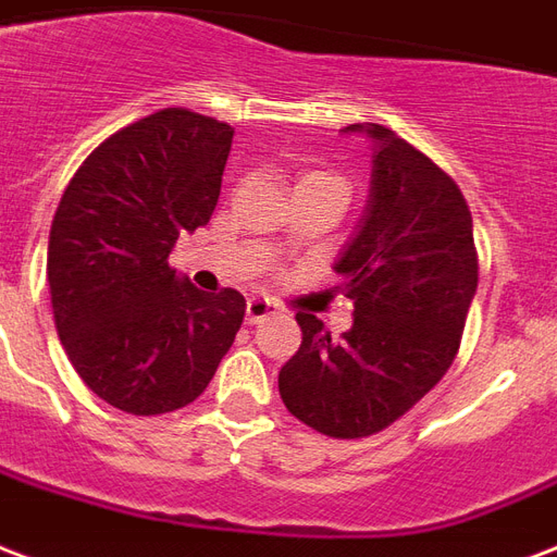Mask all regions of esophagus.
Here are the masks:
<instances>
[{"mask_svg": "<svg viewBox=\"0 0 557 557\" xmlns=\"http://www.w3.org/2000/svg\"><path fill=\"white\" fill-rule=\"evenodd\" d=\"M275 311H278V308H275V302H270V299H261V296H252V299L246 302V320H249V325L261 323V320H267V317H273Z\"/></svg>", "mask_w": 557, "mask_h": 557, "instance_id": "obj_1", "label": "esophagus"}]
</instances>
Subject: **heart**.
<instances>
[{
    "label": "heart",
    "mask_w": 557,
    "mask_h": 557,
    "mask_svg": "<svg viewBox=\"0 0 557 557\" xmlns=\"http://www.w3.org/2000/svg\"><path fill=\"white\" fill-rule=\"evenodd\" d=\"M308 175H329V173H308ZM308 175H302V178H308Z\"/></svg>",
    "instance_id": "b5f03b06"
}]
</instances>
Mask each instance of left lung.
Masks as SVG:
<instances>
[{"instance_id":"1","label":"left lung","mask_w":557,"mask_h":557,"mask_svg":"<svg viewBox=\"0 0 557 557\" xmlns=\"http://www.w3.org/2000/svg\"><path fill=\"white\" fill-rule=\"evenodd\" d=\"M375 140L373 199L337 261L352 329L334 337L299 311L302 343L278 373L287 411L341 441L370 437L420 403L453 367L479 287L472 214L461 187L375 123L346 125Z\"/></svg>"}]
</instances>
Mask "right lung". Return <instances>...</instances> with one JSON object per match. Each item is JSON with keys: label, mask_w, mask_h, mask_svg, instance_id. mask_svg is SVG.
<instances>
[{"label": "right lung", "mask_w": 557, "mask_h": 557, "mask_svg": "<svg viewBox=\"0 0 557 557\" xmlns=\"http://www.w3.org/2000/svg\"><path fill=\"white\" fill-rule=\"evenodd\" d=\"M234 128L164 108L102 140L58 205L46 278L66 358L90 391L135 417L202 396L246 299L196 290L170 267L182 232L208 225Z\"/></svg>", "instance_id": "right-lung-1"}]
</instances>
